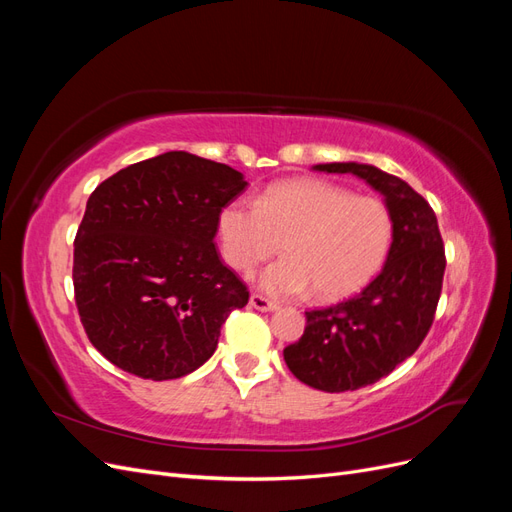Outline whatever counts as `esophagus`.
<instances>
[{
    "instance_id": "esophagus-1",
    "label": "esophagus",
    "mask_w": 512,
    "mask_h": 512,
    "mask_svg": "<svg viewBox=\"0 0 512 512\" xmlns=\"http://www.w3.org/2000/svg\"><path fill=\"white\" fill-rule=\"evenodd\" d=\"M250 305H252L254 309H258V312H273V309H277V303H275V301H271V299H267V297H262V294H258V292H254L252 297H250Z\"/></svg>"
}]
</instances>
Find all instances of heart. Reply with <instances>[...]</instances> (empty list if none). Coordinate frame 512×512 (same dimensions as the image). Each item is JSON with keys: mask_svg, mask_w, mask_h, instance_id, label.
<instances>
[{"mask_svg": "<svg viewBox=\"0 0 512 512\" xmlns=\"http://www.w3.org/2000/svg\"><path fill=\"white\" fill-rule=\"evenodd\" d=\"M222 254L232 269L254 271L282 250L288 254L260 277L277 297L337 301L374 280L391 252L395 222L376 196H356L322 179L275 183L260 196L235 198L218 215Z\"/></svg>", "mask_w": 512, "mask_h": 512, "instance_id": "b5f03b06", "label": "heart"}]
</instances>
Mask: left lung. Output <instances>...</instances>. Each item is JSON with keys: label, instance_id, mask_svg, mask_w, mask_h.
<instances>
[{"label": "left lung", "instance_id": "8db88e82", "mask_svg": "<svg viewBox=\"0 0 512 512\" xmlns=\"http://www.w3.org/2000/svg\"><path fill=\"white\" fill-rule=\"evenodd\" d=\"M314 168L365 179L384 196L395 222L382 271L354 297L305 312L301 339L284 348L294 378L344 393L389 376L423 344L436 318L446 256L436 213L404 179L356 162Z\"/></svg>", "mask_w": 512, "mask_h": 512}]
</instances>
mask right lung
<instances>
[{"label":"right lung","instance_id":"right-lung-1","mask_svg":"<svg viewBox=\"0 0 512 512\" xmlns=\"http://www.w3.org/2000/svg\"><path fill=\"white\" fill-rule=\"evenodd\" d=\"M247 181L220 162L168 151L91 192L74 239V301L104 359L145 380L198 369L247 286L215 250L218 215Z\"/></svg>","mask_w":512,"mask_h":512}]
</instances>
